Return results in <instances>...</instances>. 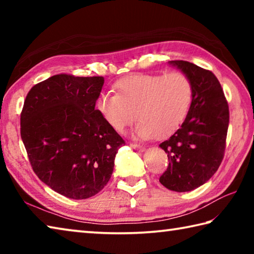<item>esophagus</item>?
Listing matches in <instances>:
<instances>
[{
	"label": "esophagus",
	"instance_id": "esophagus-1",
	"mask_svg": "<svg viewBox=\"0 0 254 254\" xmlns=\"http://www.w3.org/2000/svg\"><path fill=\"white\" fill-rule=\"evenodd\" d=\"M130 145H131V148L136 150V151L142 152V151H144V150H145V147H143V145H141L139 143H130Z\"/></svg>",
	"mask_w": 254,
	"mask_h": 254
}]
</instances>
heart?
<instances>
[{"label": "heart", "mask_w": 254, "mask_h": 254, "mask_svg": "<svg viewBox=\"0 0 254 254\" xmlns=\"http://www.w3.org/2000/svg\"><path fill=\"white\" fill-rule=\"evenodd\" d=\"M117 94L102 93L96 107L115 131L122 132L134 121L143 139H167L186 121L194 100V86L180 70L166 74L136 72L114 84ZM136 113H134V111Z\"/></svg>", "instance_id": "1"}]
</instances>
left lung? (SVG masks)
Masks as SVG:
<instances>
[{"label": "left lung", "mask_w": 254, "mask_h": 254, "mask_svg": "<svg viewBox=\"0 0 254 254\" xmlns=\"http://www.w3.org/2000/svg\"><path fill=\"white\" fill-rule=\"evenodd\" d=\"M190 78L194 100L186 121L160 148L169 165L159 182L170 190L184 192L201 186L216 173L224 158L229 104L220 81L212 71L185 60H173Z\"/></svg>", "instance_id": "left-lung-1"}]
</instances>
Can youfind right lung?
Listing matches in <instances>:
<instances>
[{
  "instance_id": "add662e5",
  "label": "right lung",
  "mask_w": 254,
  "mask_h": 254,
  "mask_svg": "<svg viewBox=\"0 0 254 254\" xmlns=\"http://www.w3.org/2000/svg\"><path fill=\"white\" fill-rule=\"evenodd\" d=\"M104 78L59 74L30 89L21 112V139L41 182L71 199L101 191L126 144L95 109Z\"/></svg>"
}]
</instances>
